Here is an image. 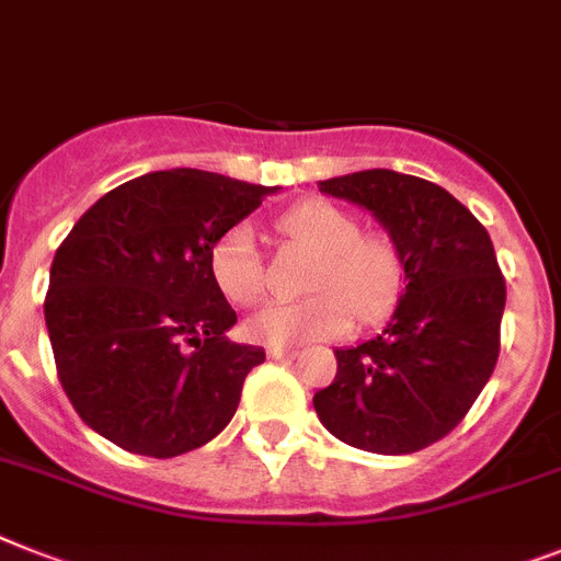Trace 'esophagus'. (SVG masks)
Returning <instances> with one entry per match:
<instances>
[{
	"label": "esophagus",
	"instance_id": "esophagus-1",
	"mask_svg": "<svg viewBox=\"0 0 561 561\" xmlns=\"http://www.w3.org/2000/svg\"><path fill=\"white\" fill-rule=\"evenodd\" d=\"M266 355H270L272 360H291L295 358V350H277V346H270V350H266Z\"/></svg>",
	"mask_w": 561,
	"mask_h": 561
}]
</instances>
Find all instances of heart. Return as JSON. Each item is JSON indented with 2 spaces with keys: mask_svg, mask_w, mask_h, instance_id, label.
I'll use <instances>...</instances> for the list:
<instances>
[{
  "mask_svg": "<svg viewBox=\"0 0 561 561\" xmlns=\"http://www.w3.org/2000/svg\"><path fill=\"white\" fill-rule=\"evenodd\" d=\"M280 234L291 247L312 254L307 291H321L300 304H266L243 323L252 344L298 346L307 341L337 337L350 330L354 309L358 321H378L396 307L404 289V254L387 234H360V220L327 201L289 208ZM208 270L217 289L231 304H252L263 291V263L247 224L231 226L215 240Z\"/></svg>",
  "mask_w": 561,
  "mask_h": 561,
  "instance_id": "b5f03b06",
  "label": "heart"
}]
</instances>
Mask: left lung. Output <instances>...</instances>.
I'll list each match as a JSON object with an SVG mask.
<instances>
[{
  "label": "left lung",
  "instance_id": "obj_1",
  "mask_svg": "<svg viewBox=\"0 0 561 561\" xmlns=\"http://www.w3.org/2000/svg\"><path fill=\"white\" fill-rule=\"evenodd\" d=\"M318 188L367 208L404 254L407 277L387 327L335 350V381L314 392V413L350 447L419 453L465 419L496 367L507 291L490 234L450 192L401 171H355Z\"/></svg>",
  "mask_w": 561,
  "mask_h": 561
}]
</instances>
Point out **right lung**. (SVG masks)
<instances>
[{
  "label": "right lung",
  "mask_w": 561,
  "mask_h": 561,
  "mask_svg": "<svg viewBox=\"0 0 561 561\" xmlns=\"http://www.w3.org/2000/svg\"><path fill=\"white\" fill-rule=\"evenodd\" d=\"M280 186L215 171H151L103 194L50 263L45 327L59 383L88 427L171 458L220 433L263 346L234 344L215 240Z\"/></svg>",
  "instance_id": "right-lung-1"
}]
</instances>
